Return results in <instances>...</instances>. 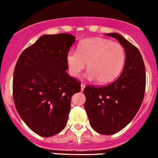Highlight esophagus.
Returning <instances> with one entry per match:
<instances>
[{"label":"esophagus","instance_id":"34e87169","mask_svg":"<svg viewBox=\"0 0 158 158\" xmlns=\"http://www.w3.org/2000/svg\"><path fill=\"white\" fill-rule=\"evenodd\" d=\"M85 85L84 84H81V91L83 92L84 89H85Z\"/></svg>","mask_w":158,"mask_h":158}]
</instances>
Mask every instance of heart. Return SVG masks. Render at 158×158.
I'll list each match as a JSON object with an SVG mask.
<instances>
[{
	"label": "heart",
	"instance_id": "1",
	"mask_svg": "<svg viewBox=\"0 0 158 158\" xmlns=\"http://www.w3.org/2000/svg\"><path fill=\"white\" fill-rule=\"evenodd\" d=\"M126 61V52L121 44L102 38H92L81 41L77 51H70L66 62L70 74L77 77L88 64L85 77L97 80L100 85L115 81L122 72Z\"/></svg>",
	"mask_w": 158,
	"mask_h": 158
}]
</instances>
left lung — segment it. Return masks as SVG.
<instances>
[{
	"instance_id": "8db88e82",
	"label": "left lung",
	"mask_w": 158,
	"mask_h": 158,
	"mask_svg": "<svg viewBox=\"0 0 158 158\" xmlns=\"http://www.w3.org/2000/svg\"><path fill=\"white\" fill-rule=\"evenodd\" d=\"M124 47L126 61L116 81L104 87L86 86L85 108L92 127L110 135L129 124L142 105L146 89V69L140 51L118 33H107Z\"/></svg>"
}]
</instances>
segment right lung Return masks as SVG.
I'll use <instances>...</instances> for the list:
<instances>
[{
	"label": "right lung",
	"mask_w": 158,
	"mask_h": 158,
	"mask_svg": "<svg viewBox=\"0 0 158 158\" xmlns=\"http://www.w3.org/2000/svg\"><path fill=\"white\" fill-rule=\"evenodd\" d=\"M75 36L44 35L19 55L14 69V104L27 126L42 137L59 133L66 125L73 95L80 82L66 73V56Z\"/></svg>",
	"instance_id": "obj_1"
}]
</instances>
